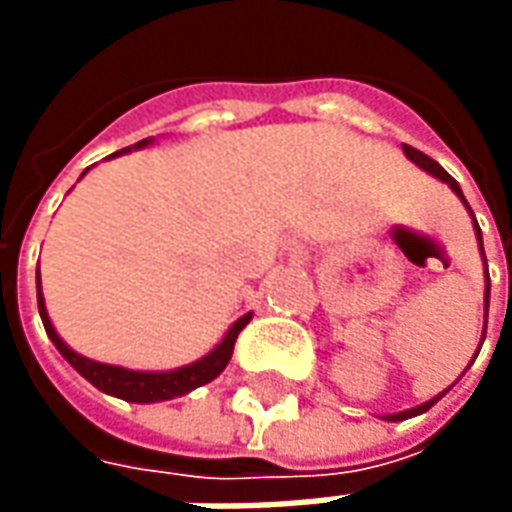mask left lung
Masks as SVG:
<instances>
[{"label":"left lung","instance_id":"obj_1","mask_svg":"<svg viewBox=\"0 0 512 512\" xmlns=\"http://www.w3.org/2000/svg\"><path fill=\"white\" fill-rule=\"evenodd\" d=\"M403 153H406L408 161H414V164H417L419 169H425L428 175H433V178H439L441 183H447V186H450V189L455 191L458 197H461V202H463V205H466V211H469V216H472L474 235H477V246H480V257H483V263H485L483 233H480V224H477V219H474V213H472V208H469V202H466V197H463L461 186L455 183V178H452V175H447V172H444V167H441V164H436V161H433V158H430V156H425V153H419V150H414V147H408V145H403ZM488 301H491V279H488V263H485V301H483L485 323H488ZM485 323H483V337H480V348H483V340H485ZM480 348L474 351L472 362H469V365H474V359H477V354H480ZM466 370H469V367H466ZM466 370H463V373H466ZM463 373H461V376H463ZM461 376H458V378H461ZM452 386H455V384H452ZM452 386H447L444 392H439V395H436V397H430V400H425V403H419V406L406 408V411H397V414H384V419H386V422H403V419L419 417V414H425V411H428L430 406H436L441 397L450 392Z\"/></svg>","mask_w":512,"mask_h":512}]
</instances>
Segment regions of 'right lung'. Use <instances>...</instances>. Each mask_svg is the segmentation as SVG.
Returning a JSON list of instances; mask_svg holds the SVG:
<instances>
[{
	"instance_id": "1",
	"label": "right lung",
	"mask_w": 512,
	"mask_h": 512,
	"mask_svg": "<svg viewBox=\"0 0 512 512\" xmlns=\"http://www.w3.org/2000/svg\"><path fill=\"white\" fill-rule=\"evenodd\" d=\"M150 142H153V136L136 142L134 147H123V150H117V153H112L109 158L123 156V153H131V150H142V147H147ZM84 175H87V169H84ZM35 282H38L40 321L46 326V334H49L51 343L57 345V351L65 356V362H68L79 376L87 378L95 389H101V392H106V395L112 397H120V400H128V403H161V400L189 395L191 389H197V386L202 384H211L213 378L222 376V370L227 367V362H230L235 340H238L241 329L252 321V312L241 315V318L224 332L219 345H213L208 354L200 356V359L191 362V365L175 367V370H128V367L106 365V362H95V359H87V356L76 354L71 345L65 343L60 334H57L54 323H51L49 310H46V299H43V290H40V268Z\"/></svg>"
}]
</instances>
